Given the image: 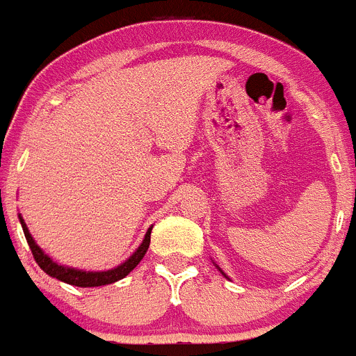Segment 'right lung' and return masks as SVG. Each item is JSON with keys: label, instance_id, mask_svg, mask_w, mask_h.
Masks as SVG:
<instances>
[{"label": "right lung", "instance_id": "add662e5", "mask_svg": "<svg viewBox=\"0 0 356 356\" xmlns=\"http://www.w3.org/2000/svg\"><path fill=\"white\" fill-rule=\"evenodd\" d=\"M19 220H21L22 230H24V238H26L28 245H30V250H31V254H33L35 262L42 268V271H46L49 277L58 278V280L65 282V284L78 286V287L106 286V284H113V282L120 280V278H124L126 275H129L131 271L138 266V262L142 261L143 255L147 254V248H149L150 245V230H152V229L147 230L145 239H143V243L140 245V248L136 250V252H134L126 262H124V264H120L118 268H115V270H110V271H88V273H86V271L72 270V268H65V266L56 264L49 255H46L42 250L38 248V245L33 241V238H31V234L30 230H28L24 220H22L21 216H19Z\"/></svg>", "mask_w": 356, "mask_h": 356}]
</instances>
